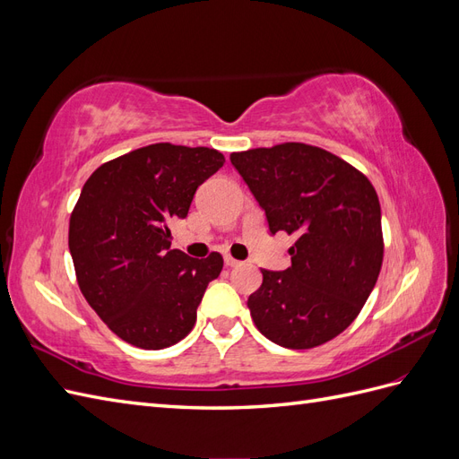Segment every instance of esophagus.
Instances as JSON below:
<instances>
[{
    "instance_id": "obj_1",
    "label": "esophagus",
    "mask_w": 459,
    "mask_h": 459,
    "mask_svg": "<svg viewBox=\"0 0 459 459\" xmlns=\"http://www.w3.org/2000/svg\"><path fill=\"white\" fill-rule=\"evenodd\" d=\"M224 262H226V266H228V268H235V266H239V264H241L239 260L231 258L230 255H226V256H224Z\"/></svg>"
}]
</instances>
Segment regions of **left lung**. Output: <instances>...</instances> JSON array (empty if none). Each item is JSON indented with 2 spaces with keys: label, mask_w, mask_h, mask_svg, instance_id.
I'll return each instance as SVG.
<instances>
[{
  "label": "left lung",
  "mask_w": 459,
  "mask_h": 459,
  "mask_svg": "<svg viewBox=\"0 0 459 459\" xmlns=\"http://www.w3.org/2000/svg\"><path fill=\"white\" fill-rule=\"evenodd\" d=\"M266 214L268 230L295 233L290 266L262 270L247 307L264 337L314 349L362 310L383 264L381 206L369 179L333 152L304 143L231 152Z\"/></svg>",
  "instance_id": "8db88e82"
}]
</instances>
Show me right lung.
Returning a JSON list of instances; mask_svg holds the SVG:
<instances>
[{"instance_id":"add662e5","label":"right lung","mask_w":459,"mask_h":459,"mask_svg":"<svg viewBox=\"0 0 459 459\" xmlns=\"http://www.w3.org/2000/svg\"><path fill=\"white\" fill-rule=\"evenodd\" d=\"M226 159L216 149L155 143L101 164L71 214L68 248L82 295L107 327L137 349L160 351L195 325L224 258L170 248L197 187Z\"/></svg>"}]
</instances>
